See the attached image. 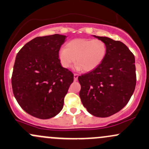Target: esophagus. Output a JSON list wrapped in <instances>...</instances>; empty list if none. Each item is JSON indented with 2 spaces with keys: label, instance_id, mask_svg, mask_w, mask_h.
<instances>
[{
  "label": "esophagus",
  "instance_id": "obj_1",
  "mask_svg": "<svg viewBox=\"0 0 149 149\" xmlns=\"http://www.w3.org/2000/svg\"><path fill=\"white\" fill-rule=\"evenodd\" d=\"M78 78V74H77V73H74V75H73V78H74V81H77Z\"/></svg>",
  "mask_w": 149,
  "mask_h": 149
}]
</instances>
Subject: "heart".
Listing matches in <instances>:
<instances>
[{"mask_svg": "<svg viewBox=\"0 0 149 149\" xmlns=\"http://www.w3.org/2000/svg\"><path fill=\"white\" fill-rule=\"evenodd\" d=\"M107 52V45L103 41L78 38L69 41L65 49L59 51L58 58L64 68H71L76 60L78 69L88 72L94 70L103 61Z\"/></svg>", "mask_w": 149, "mask_h": 149, "instance_id": "1", "label": "heart"}]
</instances>
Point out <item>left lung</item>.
<instances>
[{"instance_id": "8db88e82", "label": "left lung", "mask_w": 149, "mask_h": 149, "mask_svg": "<svg viewBox=\"0 0 149 149\" xmlns=\"http://www.w3.org/2000/svg\"><path fill=\"white\" fill-rule=\"evenodd\" d=\"M94 37L106 44L107 54L97 68L78 77L81 86L79 95L89 113L107 117L123 108L134 93L136 82L135 58L122 42Z\"/></svg>"}]
</instances>
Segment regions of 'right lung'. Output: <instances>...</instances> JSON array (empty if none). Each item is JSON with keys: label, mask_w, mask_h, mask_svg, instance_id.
Listing matches in <instances>:
<instances>
[{"label": "right lung", "mask_w": 149, "mask_h": 149, "mask_svg": "<svg viewBox=\"0 0 149 149\" xmlns=\"http://www.w3.org/2000/svg\"><path fill=\"white\" fill-rule=\"evenodd\" d=\"M66 36L33 39L19 51L11 83L16 100L27 113L46 120L61 112L73 74L61 66L58 52Z\"/></svg>", "instance_id": "add662e5"}]
</instances>
